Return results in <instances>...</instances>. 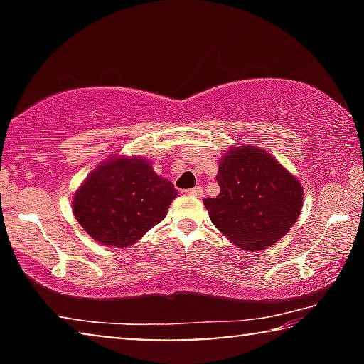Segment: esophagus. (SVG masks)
Segmentation results:
<instances>
[{"label": "esophagus", "mask_w": 364, "mask_h": 364, "mask_svg": "<svg viewBox=\"0 0 364 364\" xmlns=\"http://www.w3.org/2000/svg\"><path fill=\"white\" fill-rule=\"evenodd\" d=\"M187 196H192V197H200L203 193V188L200 186L193 187V188H188V191H186Z\"/></svg>", "instance_id": "esophagus-1"}]
</instances>
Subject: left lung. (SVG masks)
<instances>
[{
	"instance_id": "1",
	"label": "left lung",
	"mask_w": 364,
	"mask_h": 364,
	"mask_svg": "<svg viewBox=\"0 0 364 364\" xmlns=\"http://www.w3.org/2000/svg\"><path fill=\"white\" fill-rule=\"evenodd\" d=\"M220 193L203 205L220 233L242 250L275 245L290 232L303 207V186L272 154L237 144L218 161Z\"/></svg>"
}]
</instances>
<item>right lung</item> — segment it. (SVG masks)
<instances>
[{"label":"right lung","mask_w":364,"mask_h":364,"mask_svg":"<svg viewBox=\"0 0 364 364\" xmlns=\"http://www.w3.org/2000/svg\"><path fill=\"white\" fill-rule=\"evenodd\" d=\"M177 193L149 159L114 154L74 192L73 213L101 245L126 248L164 220Z\"/></svg>","instance_id":"1"}]
</instances>
